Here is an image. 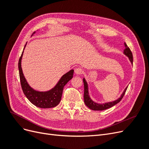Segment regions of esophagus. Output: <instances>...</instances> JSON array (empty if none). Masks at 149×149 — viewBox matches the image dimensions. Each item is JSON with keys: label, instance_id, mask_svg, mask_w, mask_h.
<instances>
[{"label": "esophagus", "instance_id": "1", "mask_svg": "<svg viewBox=\"0 0 149 149\" xmlns=\"http://www.w3.org/2000/svg\"><path fill=\"white\" fill-rule=\"evenodd\" d=\"M74 73L76 74L79 75V74L83 73V70L81 68H77L75 69Z\"/></svg>", "mask_w": 149, "mask_h": 149}]
</instances>
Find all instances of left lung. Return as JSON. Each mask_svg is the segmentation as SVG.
<instances>
[{"mask_svg":"<svg viewBox=\"0 0 149 149\" xmlns=\"http://www.w3.org/2000/svg\"><path fill=\"white\" fill-rule=\"evenodd\" d=\"M123 53L124 55L127 56L129 61L131 63V64H133V56H132V53L130 51L129 48L127 47V45L125 43V48L123 51ZM83 83H84V101L86 106L88 107L90 109L93 110V111H103L107 109H109V108L114 106L116 105V104L119 103L122 99H123V96H124L125 93L127 90V86L125 88L124 91L122 93L121 95L119 98L117 99L116 100L113 101H110V102H107L104 103H97L95 101H94L89 96V87H88V84L86 81V80L84 78H83Z\"/></svg>","mask_w":149,"mask_h":149,"instance_id":"1","label":"left lung"}]
</instances>
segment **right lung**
<instances>
[{"instance_id": "right-lung-1", "label": "right lung", "mask_w": 149, "mask_h": 149, "mask_svg": "<svg viewBox=\"0 0 149 149\" xmlns=\"http://www.w3.org/2000/svg\"><path fill=\"white\" fill-rule=\"evenodd\" d=\"M35 33H36L35 31L32 35ZM26 43H27L25 44L19 61L20 79L23 92L30 102L35 106L40 108H51L55 107L60 102L64 86L73 78L74 70H71L63 75L55 86L48 91H40L35 90L28 83L22 68V59Z\"/></svg>"}]
</instances>
